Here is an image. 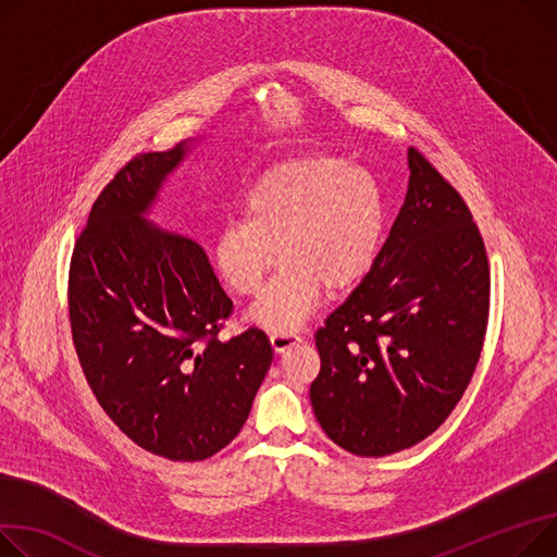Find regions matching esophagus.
<instances>
[{"instance_id": "1", "label": "esophagus", "mask_w": 557, "mask_h": 557, "mask_svg": "<svg viewBox=\"0 0 557 557\" xmlns=\"http://www.w3.org/2000/svg\"><path fill=\"white\" fill-rule=\"evenodd\" d=\"M302 343V336L298 333H271V345L277 354H284L288 347Z\"/></svg>"}]
</instances>
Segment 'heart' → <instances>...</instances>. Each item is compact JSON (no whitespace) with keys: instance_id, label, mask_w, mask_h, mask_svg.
Segmentation results:
<instances>
[{"instance_id":"heart-1","label":"heart","mask_w":557,"mask_h":557,"mask_svg":"<svg viewBox=\"0 0 557 557\" xmlns=\"http://www.w3.org/2000/svg\"><path fill=\"white\" fill-rule=\"evenodd\" d=\"M385 221V195L372 172L329 154L288 159L250 185L244 219L219 228L214 269L235 293L255 295L280 250L284 264L248 318L293 333L315 313L324 286L347 290L374 269Z\"/></svg>"}]
</instances>
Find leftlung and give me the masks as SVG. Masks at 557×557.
Instances as JSON below:
<instances>
[{"label": "left lung", "instance_id": "left-lung-1", "mask_svg": "<svg viewBox=\"0 0 557 557\" xmlns=\"http://www.w3.org/2000/svg\"><path fill=\"white\" fill-rule=\"evenodd\" d=\"M407 168L374 269L315 333V419L358 457L412 448L450 417L488 324V257L468 206L414 147Z\"/></svg>", "mask_w": 557, "mask_h": 557}]
</instances>
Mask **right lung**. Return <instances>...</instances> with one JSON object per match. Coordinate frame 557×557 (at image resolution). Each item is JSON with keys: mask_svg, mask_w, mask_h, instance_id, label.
I'll return each instance as SVG.
<instances>
[{"mask_svg": "<svg viewBox=\"0 0 557 557\" xmlns=\"http://www.w3.org/2000/svg\"><path fill=\"white\" fill-rule=\"evenodd\" d=\"M193 145L138 154L111 178L69 269L73 345L91 392L136 446L172 461L226 448L273 362L262 329L219 341L233 302L206 250L147 219Z\"/></svg>", "mask_w": 557, "mask_h": 557, "instance_id": "1", "label": "right lung"}]
</instances>
